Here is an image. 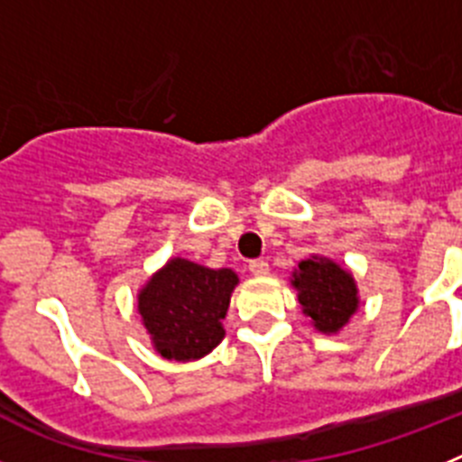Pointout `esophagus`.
<instances>
[{
    "label": "esophagus",
    "instance_id": "esophagus-1",
    "mask_svg": "<svg viewBox=\"0 0 462 462\" xmlns=\"http://www.w3.org/2000/svg\"><path fill=\"white\" fill-rule=\"evenodd\" d=\"M250 273H252V275H256V277L268 275V263L263 259L250 261Z\"/></svg>",
    "mask_w": 462,
    "mask_h": 462
}]
</instances>
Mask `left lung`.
<instances>
[{"label": "left lung", "instance_id": "left-lung-1", "mask_svg": "<svg viewBox=\"0 0 462 462\" xmlns=\"http://www.w3.org/2000/svg\"><path fill=\"white\" fill-rule=\"evenodd\" d=\"M298 303L314 328L330 336L337 333L358 310V289L352 273L326 256H310L298 263L291 275Z\"/></svg>", "mask_w": 462, "mask_h": 462}]
</instances>
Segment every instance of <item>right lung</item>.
Masks as SVG:
<instances>
[{
	"label": "right lung",
	"mask_w": 462,
	"mask_h": 462,
	"mask_svg": "<svg viewBox=\"0 0 462 462\" xmlns=\"http://www.w3.org/2000/svg\"><path fill=\"white\" fill-rule=\"evenodd\" d=\"M238 275L231 268L199 266L175 256L138 291V312L157 354L169 361H196L224 340Z\"/></svg>",
	"instance_id": "1"
}]
</instances>
